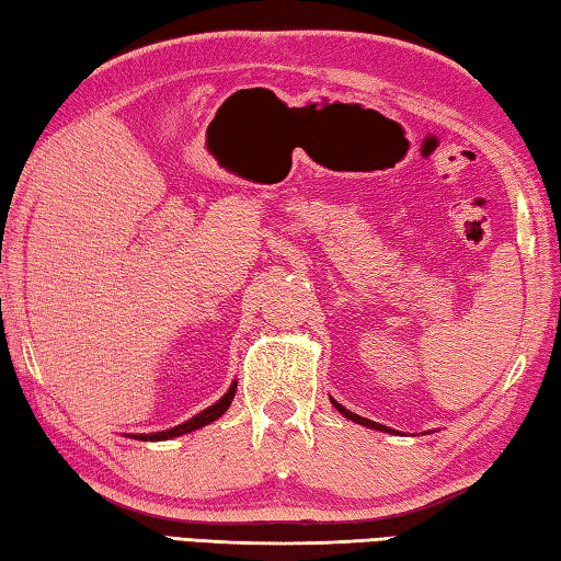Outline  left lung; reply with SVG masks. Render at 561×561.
<instances>
[{"label": "left lung", "mask_w": 561, "mask_h": 561, "mask_svg": "<svg viewBox=\"0 0 561 561\" xmlns=\"http://www.w3.org/2000/svg\"><path fill=\"white\" fill-rule=\"evenodd\" d=\"M334 408H336V411H339L341 415H346V417H348V421H354V423H360V425H366V428H376V431H386V433H393L391 428H386V425H381V423H374V421H368V417H360V415H356V413H351V411H346V408H344V405H341V403H336V401H334Z\"/></svg>", "instance_id": "left-lung-1"}]
</instances>
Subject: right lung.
Instances as JSON below:
<instances>
[{"instance_id":"obj_1","label":"right lung","mask_w":561,"mask_h":561,"mask_svg":"<svg viewBox=\"0 0 561 561\" xmlns=\"http://www.w3.org/2000/svg\"><path fill=\"white\" fill-rule=\"evenodd\" d=\"M234 391H237V383H232V386H230V391H227V393L220 398V401H217V403H215V405H210V408H205V411H203V413H197L195 417H190L187 423H180V425H175V428L163 431V433L136 435V438H138V440H168V438H175V435H185V433H190V431L203 428V425L217 421V417H220V415L227 411V408H230L232 398H234Z\"/></svg>"}]
</instances>
